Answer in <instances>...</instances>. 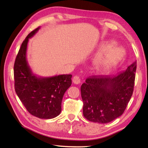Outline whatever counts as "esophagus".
<instances>
[{"mask_svg":"<svg viewBox=\"0 0 148 148\" xmlns=\"http://www.w3.org/2000/svg\"><path fill=\"white\" fill-rule=\"evenodd\" d=\"M72 82L74 84H79L81 82V80L78 76H74L72 78Z\"/></svg>","mask_w":148,"mask_h":148,"instance_id":"esophagus-1","label":"esophagus"}]
</instances>
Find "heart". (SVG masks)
Segmentation results:
<instances>
[{
	"mask_svg": "<svg viewBox=\"0 0 148 148\" xmlns=\"http://www.w3.org/2000/svg\"><path fill=\"white\" fill-rule=\"evenodd\" d=\"M126 56L123 47L109 46L106 47L95 59L94 64L99 71L108 72L121 62Z\"/></svg>",
	"mask_w": 148,
	"mask_h": 148,
	"instance_id": "b5f03b06",
	"label": "heart"
}]
</instances>
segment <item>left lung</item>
Here are the masks:
<instances>
[{
    "label": "left lung",
    "mask_w": 148,
    "mask_h": 148,
    "mask_svg": "<svg viewBox=\"0 0 148 148\" xmlns=\"http://www.w3.org/2000/svg\"><path fill=\"white\" fill-rule=\"evenodd\" d=\"M136 61L114 77L94 76L81 86L83 114L90 121L107 123L123 114L133 92Z\"/></svg>",
    "instance_id": "1"
}]
</instances>
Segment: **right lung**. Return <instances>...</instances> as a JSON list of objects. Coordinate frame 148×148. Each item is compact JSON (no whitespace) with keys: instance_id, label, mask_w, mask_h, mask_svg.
I'll return each instance as SVG.
<instances>
[{"instance_id":"right-lung-1","label":"right lung","mask_w":148,"mask_h":148,"mask_svg":"<svg viewBox=\"0 0 148 148\" xmlns=\"http://www.w3.org/2000/svg\"><path fill=\"white\" fill-rule=\"evenodd\" d=\"M40 28L30 32L17 55L14 68L15 90L31 115L40 119H52L61 113L62 97L71 86L72 75L41 77L32 73L26 57L27 44Z\"/></svg>"}]
</instances>
